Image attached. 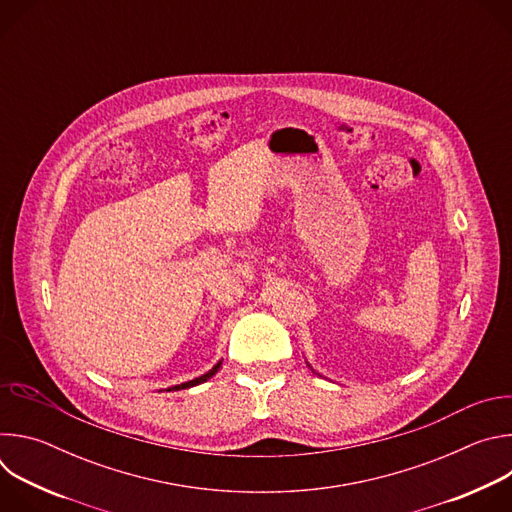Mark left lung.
<instances>
[{
    "instance_id": "obj_1",
    "label": "left lung",
    "mask_w": 512,
    "mask_h": 512,
    "mask_svg": "<svg viewBox=\"0 0 512 512\" xmlns=\"http://www.w3.org/2000/svg\"><path fill=\"white\" fill-rule=\"evenodd\" d=\"M308 367H310V364H308Z\"/></svg>"
}]
</instances>
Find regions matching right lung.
Instances as JSON below:
<instances>
[{
  "label": "right lung",
  "instance_id": "right-lung-1",
  "mask_svg": "<svg viewBox=\"0 0 512 512\" xmlns=\"http://www.w3.org/2000/svg\"><path fill=\"white\" fill-rule=\"evenodd\" d=\"M221 369V360H218L214 367L206 373V375H202V377H196V379H192V381H188V383H182V385H176V387H168V391H180V389H190V387H196V385H200V383H206L212 375H216V371Z\"/></svg>",
  "mask_w": 512,
  "mask_h": 512
}]
</instances>
